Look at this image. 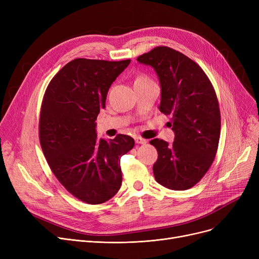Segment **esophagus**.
Listing matches in <instances>:
<instances>
[{
  "label": "esophagus",
  "mask_w": 259,
  "mask_h": 259,
  "mask_svg": "<svg viewBox=\"0 0 259 259\" xmlns=\"http://www.w3.org/2000/svg\"><path fill=\"white\" fill-rule=\"evenodd\" d=\"M134 140H135V143H137V144H146L147 143L146 140H144V139H142L140 137H137Z\"/></svg>",
  "instance_id": "esophagus-1"
}]
</instances>
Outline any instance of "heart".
<instances>
[{"label": "heart", "instance_id": "heart-1", "mask_svg": "<svg viewBox=\"0 0 259 259\" xmlns=\"http://www.w3.org/2000/svg\"><path fill=\"white\" fill-rule=\"evenodd\" d=\"M145 79H149L147 76L145 75H140L137 77V79H135V81H139V80H145Z\"/></svg>", "mask_w": 259, "mask_h": 259}]
</instances>
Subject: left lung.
Instances as JSON below:
<instances>
[{
    "label": "left lung",
    "mask_w": 259,
    "mask_h": 259,
    "mask_svg": "<svg viewBox=\"0 0 259 259\" xmlns=\"http://www.w3.org/2000/svg\"><path fill=\"white\" fill-rule=\"evenodd\" d=\"M137 60L155 70L161 87L159 111L172 115L175 133L171 146L158 139L150 142L158 153L154 178L168 189L188 190L203 178L217 152L221 111L215 90L194 61L170 47H155Z\"/></svg>",
    "instance_id": "left-lung-1"
}]
</instances>
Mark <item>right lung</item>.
Instances as JSON below:
<instances>
[{"label": "right lung", "instance_id": "1", "mask_svg": "<svg viewBox=\"0 0 259 259\" xmlns=\"http://www.w3.org/2000/svg\"><path fill=\"white\" fill-rule=\"evenodd\" d=\"M130 62H69L50 80L40 107L39 143L51 171L68 192L90 205L117 193L120 157L134 147L129 135L99 140L95 130L109 88Z\"/></svg>", "mask_w": 259, "mask_h": 259}]
</instances>
